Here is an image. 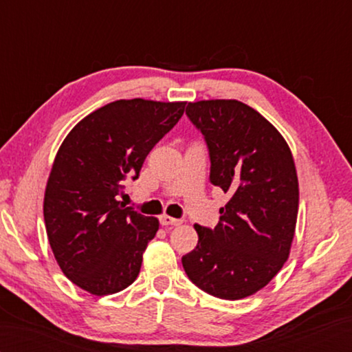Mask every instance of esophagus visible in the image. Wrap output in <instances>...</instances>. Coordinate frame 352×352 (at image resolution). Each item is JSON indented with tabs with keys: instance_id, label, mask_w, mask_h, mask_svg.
I'll use <instances>...</instances> for the list:
<instances>
[{
	"instance_id": "1",
	"label": "esophagus",
	"mask_w": 352,
	"mask_h": 352,
	"mask_svg": "<svg viewBox=\"0 0 352 352\" xmlns=\"http://www.w3.org/2000/svg\"><path fill=\"white\" fill-rule=\"evenodd\" d=\"M160 223H162V226L177 227V226H182V221L175 219V218H170V216H168V214H162L160 216Z\"/></svg>"
}]
</instances>
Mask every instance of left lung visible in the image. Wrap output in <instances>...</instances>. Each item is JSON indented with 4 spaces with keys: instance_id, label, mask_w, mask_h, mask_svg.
Wrapping results in <instances>:
<instances>
[{
    "instance_id": "left-lung-1",
    "label": "left lung",
    "mask_w": 352,
    "mask_h": 352,
    "mask_svg": "<svg viewBox=\"0 0 352 352\" xmlns=\"http://www.w3.org/2000/svg\"><path fill=\"white\" fill-rule=\"evenodd\" d=\"M186 115L204 134L212 184L231 198L213 230L193 226L198 245L183 267L207 294L242 300L289 258L300 203L294 155L267 119L237 100L189 102Z\"/></svg>"
}]
</instances>
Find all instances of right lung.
<instances>
[{
	"instance_id": "1",
	"label": "right lung",
	"mask_w": 352,
	"mask_h": 352,
	"mask_svg": "<svg viewBox=\"0 0 352 352\" xmlns=\"http://www.w3.org/2000/svg\"><path fill=\"white\" fill-rule=\"evenodd\" d=\"M186 101L118 100L81 119L62 142L48 177L43 219L68 278L95 296L138 278L159 219L125 207L124 180L184 113Z\"/></svg>"
}]
</instances>
